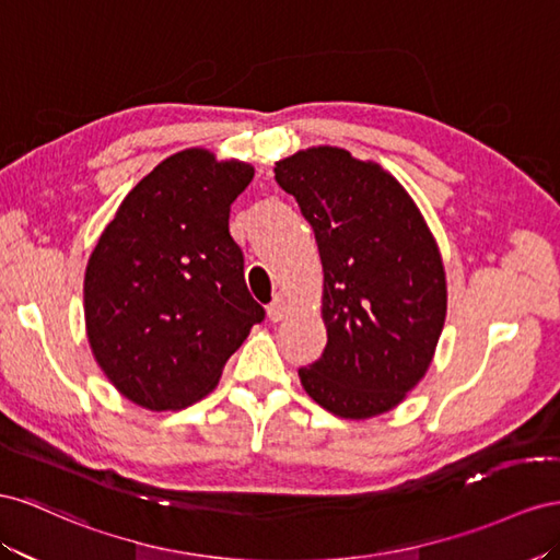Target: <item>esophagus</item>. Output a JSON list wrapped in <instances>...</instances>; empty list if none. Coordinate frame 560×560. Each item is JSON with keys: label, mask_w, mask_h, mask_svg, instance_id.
<instances>
[{"label": "esophagus", "mask_w": 560, "mask_h": 560, "mask_svg": "<svg viewBox=\"0 0 560 560\" xmlns=\"http://www.w3.org/2000/svg\"><path fill=\"white\" fill-rule=\"evenodd\" d=\"M267 312H269V318H271V322H281V318L285 316V312H289V305H285V298H283L281 293H277V295H275V300L269 302Z\"/></svg>", "instance_id": "1"}]
</instances>
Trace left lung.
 <instances>
[{
  "mask_svg": "<svg viewBox=\"0 0 560 560\" xmlns=\"http://www.w3.org/2000/svg\"><path fill=\"white\" fill-rule=\"evenodd\" d=\"M312 225L324 265V354L300 369L314 401L345 420L387 412L424 377L445 322L439 246L404 185L340 148L275 166Z\"/></svg>",
  "mask_w": 560,
  "mask_h": 560,
  "instance_id": "obj_1",
  "label": "left lung"
}]
</instances>
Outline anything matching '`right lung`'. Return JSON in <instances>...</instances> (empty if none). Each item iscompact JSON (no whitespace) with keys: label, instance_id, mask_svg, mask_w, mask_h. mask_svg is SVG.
Instances as JSON below:
<instances>
[{"label":"right lung","instance_id":"add662e5","mask_svg":"<svg viewBox=\"0 0 560 560\" xmlns=\"http://www.w3.org/2000/svg\"><path fill=\"white\" fill-rule=\"evenodd\" d=\"M253 173L201 148L171 154L126 195L95 244L86 338L129 401L148 410L197 404L265 318L230 234V206Z\"/></svg>","mask_w":560,"mask_h":560}]
</instances>
